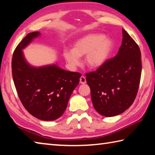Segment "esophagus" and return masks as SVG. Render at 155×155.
Masks as SVG:
<instances>
[{"label": "esophagus", "mask_w": 155, "mask_h": 155, "mask_svg": "<svg viewBox=\"0 0 155 155\" xmlns=\"http://www.w3.org/2000/svg\"><path fill=\"white\" fill-rule=\"evenodd\" d=\"M80 83L81 84H85L86 83V78L84 76H82L80 78Z\"/></svg>", "instance_id": "esophagus-1"}]
</instances>
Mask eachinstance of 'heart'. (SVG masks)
<instances>
[{"label": "heart", "instance_id": "b5f03b06", "mask_svg": "<svg viewBox=\"0 0 155 155\" xmlns=\"http://www.w3.org/2000/svg\"><path fill=\"white\" fill-rule=\"evenodd\" d=\"M112 46L110 38L99 34H89L78 39L72 49L64 50L63 55L72 68L79 66L80 57L85 55V65L91 69H97L108 60Z\"/></svg>", "mask_w": 155, "mask_h": 155}]
</instances>
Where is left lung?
<instances>
[{
	"label": "left lung",
	"instance_id": "1",
	"mask_svg": "<svg viewBox=\"0 0 155 155\" xmlns=\"http://www.w3.org/2000/svg\"><path fill=\"white\" fill-rule=\"evenodd\" d=\"M119 52L96 71L86 74L93 105L106 117L123 113L136 97L142 72L141 53L136 42L123 29Z\"/></svg>",
	"mask_w": 155,
	"mask_h": 155
}]
</instances>
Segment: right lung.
<instances>
[{
    "instance_id": "1",
    "label": "right lung",
    "mask_w": 155,
    "mask_h": 155,
    "mask_svg": "<svg viewBox=\"0 0 155 155\" xmlns=\"http://www.w3.org/2000/svg\"><path fill=\"white\" fill-rule=\"evenodd\" d=\"M41 35L30 32L19 43L13 55L12 73L24 108L36 119L47 121L64 114L81 74L63 70L57 62L38 67L28 62L23 50Z\"/></svg>"
}]
</instances>
